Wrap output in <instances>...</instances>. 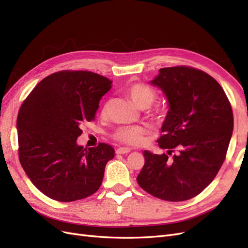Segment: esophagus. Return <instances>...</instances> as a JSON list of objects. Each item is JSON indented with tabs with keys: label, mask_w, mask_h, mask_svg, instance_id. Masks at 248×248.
I'll return each mask as SVG.
<instances>
[{
	"label": "esophagus",
	"mask_w": 248,
	"mask_h": 248,
	"mask_svg": "<svg viewBox=\"0 0 248 248\" xmlns=\"http://www.w3.org/2000/svg\"><path fill=\"white\" fill-rule=\"evenodd\" d=\"M131 150L129 148H119L116 150V153L117 154H127L129 153Z\"/></svg>",
	"instance_id": "34e87169"
}]
</instances>
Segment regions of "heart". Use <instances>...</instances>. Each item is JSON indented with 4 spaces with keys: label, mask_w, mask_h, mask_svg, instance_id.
Masks as SVG:
<instances>
[{
    "label": "heart",
    "mask_w": 248,
    "mask_h": 248,
    "mask_svg": "<svg viewBox=\"0 0 248 248\" xmlns=\"http://www.w3.org/2000/svg\"><path fill=\"white\" fill-rule=\"evenodd\" d=\"M127 94L136 106L141 109L148 108L152 106V103L157 98V93L153 88L145 84H133L127 89ZM108 115V104H104L101 108V116L107 117ZM164 115V109L158 108L153 112V117L160 119ZM148 129L144 126H123L118 128L112 134L117 141L121 144L138 147L144 142L145 136Z\"/></svg>",
    "instance_id": "1"
}]
</instances>
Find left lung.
<instances>
[{"label": "left lung", "mask_w": 248, "mask_h": 248, "mask_svg": "<svg viewBox=\"0 0 248 248\" xmlns=\"http://www.w3.org/2000/svg\"><path fill=\"white\" fill-rule=\"evenodd\" d=\"M151 84L170 104L157 140L167 153L144 152L138 183L163 201L192 199L213 181L226 159L234 128L231 103L211 76L188 66L161 68Z\"/></svg>", "instance_id": "1"}]
</instances>
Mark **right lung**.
Wrapping results in <instances>:
<instances>
[{"instance_id":"right-lung-1","label":"right lung","mask_w":248,"mask_h":248,"mask_svg":"<svg viewBox=\"0 0 248 248\" xmlns=\"http://www.w3.org/2000/svg\"><path fill=\"white\" fill-rule=\"evenodd\" d=\"M110 88L100 74L62 70L43 78L22 102L16 122L19 161L46 197L74 202L99 189L115 150L104 142L84 149L77 140Z\"/></svg>"}]
</instances>
